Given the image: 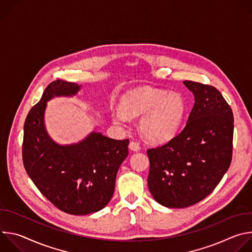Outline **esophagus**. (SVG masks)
<instances>
[{"label":"esophagus","instance_id":"esophagus-1","mask_svg":"<svg viewBox=\"0 0 252 252\" xmlns=\"http://www.w3.org/2000/svg\"><path fill=\"white\" fill-rule=\"evenodd\" d=\"M129 149L131 150V151H133V152H138V151H140V146L138 145V142L137 141H134V140H131L130 142H129Z\"/></svg>","mask_w":252,"mask_h":252}]
</instances>
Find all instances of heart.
Returning a JSON list of instances; mask_svg holds the SVG:
<instances>
[{
    "instance_id": "heart-1",
    "label": "heart",
    "mask_w": 252,
    "mask_h": 252,
    "mask_svg": "<svg viewBox=\"0 0 252 252\" xmlns=\"http://www.w3.org/2000/svg\"><path fill=\"white\" fill-rule=\"evenodd\" d=\"M121 106L113 111L114 121L126 123L128 116H141L138 122L141 133L158 142L174 136L187 112L182 94L149 87L126 93L121 98Z\"/></svg>"
}]
</instances>
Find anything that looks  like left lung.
<instances>
[{"label":"left lung","mask_w":252,"mask_h":252,"mask_svg":"<svg viewBox=\"0 0 252 252\" xmlns=\"http://www.w3.org/2000/svg\"><path fill=\"white\" fill-rule=\"evenodd\" d=\"M194 105L183 131L165 145L148 150V186L163 206L184 208L205 198L227 171L232 158L233 114L219 90L185 81Z\"/></svg>","instance_id":"1"}]
</instances>
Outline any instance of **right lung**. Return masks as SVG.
<instances>
[{
	"label": "right lung",
	"instance_id": "right-lung-1",
	"mask_svg": "<svg viewBox=\"0 0 252 252\" xmlns=\"http://www.w3.org/2000/svg\"><path fill=\"white\" fill-rule=\"evenodd\" d=\"M81 86L57 80L45 90L24 125L23 162L34 186L63 212L86 215L102 209L115 191L118 170L128 155V139L93 131L75 145L61 146L48 134L44 115L54 96H73Z\"/></svg>",
	"mask_w": 252,
	"mask_h": 252
}]
</instances>
